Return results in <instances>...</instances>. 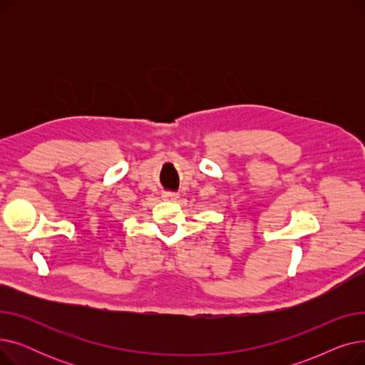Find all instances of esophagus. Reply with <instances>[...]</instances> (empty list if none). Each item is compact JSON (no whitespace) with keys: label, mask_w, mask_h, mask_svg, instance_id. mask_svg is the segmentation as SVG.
I'll use <instances>...</instances> for the list:
<instances>
[{"label":"esophagus","mask_w":365,"mask_h":365,"mask_svg":"<svg viewBox=\"0 0 365 365\" xmlns=\"http://www.w3.org/2000/svg\"><path fill=\"white\" fill-rule=\"evenodd\" d=\"M163 198H164L165 201H178V200H179V194H176V192H165V194L163 195Z\"/></svg>","instance_id":"34e87169"}]
</instances>
